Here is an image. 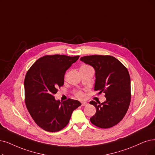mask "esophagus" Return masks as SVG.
I'll return each mask as SVG.
<instances>
[{
  "label": "esophagus",
  "instance_id": "34e87169",
  "mask_svg": "<svg viewBox=\"0 0 155 155\" xmlns=\"http://www.w3.org/2000/svg\"><path fill=\"white\" fill-rule=\"evenodd\" d=\"M88 105V103L86 102H81V106H86Z\"/></svg>",
  "mask_w": 155,
  "mask_h": 155
}]
</instances>
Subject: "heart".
<instances>
[{
	"mask_svg": "<svg viewBox=\"0 0 155 155\" xmlns=\"http://www.w3.org/2000/svg\"><path fill=\"white\" fill-rule=\"evenodd\" d=\"M87 67V66H83L82 67ZM75 95L78 98H83L84 97L83 92L82 91H80V90H79V91H78L75 93Z\"/></svg>",
	"mask_w": 155,
	"mask_h": 155,
	"instance_id": "b5f03b06",
	"label": "heart"
}]
</instances>
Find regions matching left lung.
Instances as JSON below:
<instances>
[{
    "label": "left lung",
    "mask_w": 155,
    "mask_h": 155,
    "mask_svg": "<svg viewBox=\"0 0 155 155\" xmlns=\"http://www.w3.org/2000/svg\"><path fill=\"white\" fill-rule=\"evenodd\" d=\"M85 64L95 71L94 90L105 94L103 103L92 101L96 113L90 119L92 124L109 128L120 122L125 116L131 101L130 77L127 68L120 61L109 55H90L81 58Z\"/></svg>",
    "instance_id": "8db88e82"
}]
</instances>
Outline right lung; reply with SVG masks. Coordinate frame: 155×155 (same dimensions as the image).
Returning a JSON list of instances; mask_svg holds the SVG:
<instances>
[{
    "instance_id": "add662e5",
    "label": "right lung",
    "mask_w": 155,
    "mask_h": 155,
    "mask_svg": "<svg viewBox=\"0 0 155 155\" xmlns=\"http://www.w3.org/2000/svg\"><path fill=\"white\" fill-rule=\"evenodd\" d=\"M79 57L45 55L26 74L24 87L27 108L36 124L46 131L55 132L63 129L69 123L73 110L81 105L71 98L61 102L54 97L57 88L64 85L66 71Z\"/></svg>"
}]
</instances>
